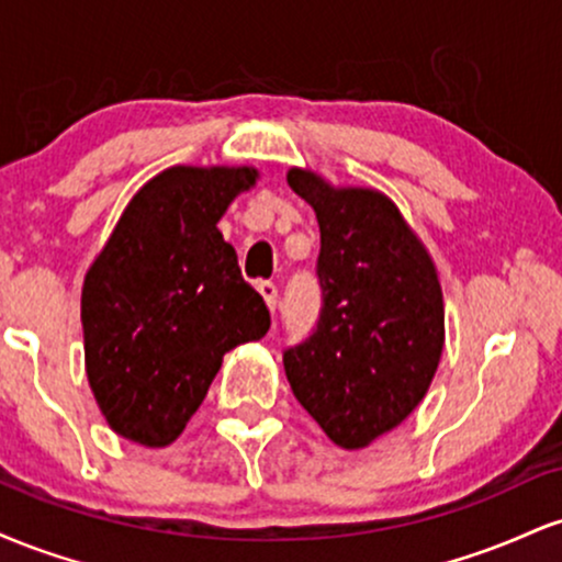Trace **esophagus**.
Masks as SVG:
<instances>
[{"mask_svg":"<svg viewBox=\"0 0 562 562\" xmlns=\"http://www.w3.org/2000/svg\"><path fill=\"white\" fill-rule=\"evenodd\" d=\"M259 293L263 295V301H267V306L274 312L277 301H280V288H277L272 280H261L259 282Z\"/></svg>","mask_w":562,"mask_h":562,"instance_id":"1","label":"esophagus"}]
</instances>
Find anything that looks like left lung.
Segmentation results:
<instances>
[{
	"mask_svg": "<svg viewBox=\"0 0 562 562\" xmlns=\"http://www.w3.org/2000/svg\"><path fill=\"white\" fill-rule=\"evenodd\" d=\"M288 184L319 222V319L282 351L295 398L344 449L389 434L423 402L443 348L430 256L375 190H333L293 169Z\"/></svg>",
	"mask_w": 562,
	"mask_h": 562,
	"instance_id": "8db88e82",
	"label": "left lung"
}]
</instances>
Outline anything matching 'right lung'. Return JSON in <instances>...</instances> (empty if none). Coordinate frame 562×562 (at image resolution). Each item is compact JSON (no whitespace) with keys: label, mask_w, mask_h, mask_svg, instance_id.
<instances>
[{"label":"right lung","mask_w":562,"mask_h":562,"mask_svg":"<svg viewBox=\"0 0 562 562\" xmlns=\"http://www.w3.org/2000/svg\"><path fill=\"white\" fill-rule=\"evenodd\" d=\"M254 169L173 166L115 224L81 293L87 375L119 436L166 447L184 430L229 348L267 335L269 308L216 222Z\"/></svg>","instance_id":"add662e5"}]
</instances>
